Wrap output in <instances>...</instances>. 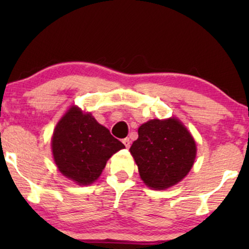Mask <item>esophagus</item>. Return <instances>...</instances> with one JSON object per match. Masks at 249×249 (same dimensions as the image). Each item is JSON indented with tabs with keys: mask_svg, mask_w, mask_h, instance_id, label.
I'll use <instances>...</instances> for the list:
<instances>
[{
	"mask_svg": "<svg viewBox=\"0 0 249 249\" xmlns=\"http://www.w3.org/2000/svg\"><path fill=\"white\" fill-rule=\"evenodd\" d=\"M122 142H124V146H125V147H127V148L130 147L131 142H130V139H129V138H124V139H122Z\"/></svg>",
	"mask_w": 249,
	"mask_h": 249,
	"instance_id": "1",
	"label": "esophagus"
}]
</instances>
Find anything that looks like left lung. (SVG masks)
<instances>
[{"mask_svg": "<svg viewBox=\"0 0 249 249\" xmlns=\"http://www.w3.org/2000/svg\"><path fill=\"white\" fill-rule=\"evenodd\" d=\"M196 142L178 119H154L138 129L130 153L149 188L162 190L185 178L196 158Z\"/></svg>", "mask_w": 249, "mask_h": 249, "instance_id": "1", "label": "left lung"}]
</instances>
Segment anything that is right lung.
<instances>
[{"label": "right lung", "mask_w": 249, "mask_h": 249, "mask_svg": "<svg viewBox=\"0 0 249 249\" xmlns=\"http://www.w3.org/2000/svg\"><path fill=\"white\" fill-rule=\"evenodd\" d=\"M124 148L90 113L71 107L57 122L52 137L54 162L59 171L78 185L98 179L114 153Z\"/></svg>", "instance_id": "add662e5"}]
</instances>
